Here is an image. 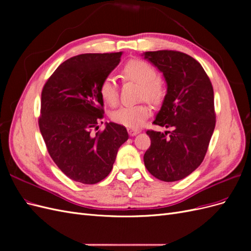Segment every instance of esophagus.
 <instances>
[{
    "instance_id": "34e87169",
    "label": "esophagus",
    "mask_w": 251,
    "mask_h": 251,
    "mask_svg": "<svg viewBox=\"0 0 251 251\" xmlns=\"http://www.w3.org/2000/svg\"><path fill=\"white\" fill-rule=\"evenodd\" d=\"M127 132L131 136H135L136 134H138L140 131L137 130V128H127Z\"/></svg>"
}]
</instances>
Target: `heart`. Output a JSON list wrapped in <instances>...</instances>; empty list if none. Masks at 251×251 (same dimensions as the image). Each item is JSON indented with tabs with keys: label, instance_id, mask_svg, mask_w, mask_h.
Segmentation results:
<instances>
[{
	"label": "heart",
	"instance_id": "1",
	"mask_svg": "<svg viewBox=\"0 0 251 251\" xmlns=\"http://www.w3.org/2000/svg\"><path fill=\"white\" fill-rule=\"evenodd\" d=\"M121 73L126 79L141 83L140 96L153 103H159L164 97V87L160 79L156 78L154 67L142 59H130L124 65ZM102 100L109 105L118 102L119 92L117 82L113 76L108 75L98 87ZM151 109L148 104L140 103L135 105H124L112 113V119L116 124L127 128H137L143 126L150 116Z\"/></svg>",
	"mask_w": 251,
	"mask_h": 251
}]
</instances>
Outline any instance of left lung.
I'll list each match as a JSON object with an SVG mask.
<instances>
[{"mask_svg":"<svg viewBox=\"0 0 251 251\" xmlns=\"http://www.w3.org/2000/svg\"><path fill=\"white\" fill-rule=\"evenodd\" d=\"M144 58L160 70L168 92L154 125L173 127L164 133L148 130L151 147L144 165L161 181L187 177L202 163L216 126L214 89L198 60L183 52H143Z\"/></svg>","mask_w":251,"mask_h":251,"instance_id":"left-lung-1","label":"left lung"}]
</instances>
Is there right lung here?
Listing matches in <instances>:
<instances>
[{
    "label": "right lung",
    "instance_id": "obj_1",
    "mask_svg": "<svg viewBox=\"0 0 251 251\" xmlns=\"http://www.w3.org/2000/svg\"><path fill=\"white\" fill-rule=\"evenodd\" d=\"M123 52L86 53L60 64L42 90L39 126L52 160L67 177L95 184L111 173L128 134L107 124L103 131L100 81L114 70Z\"/></svg>",
    "mask_w": 251,
    "mask_h": 251
}]
</instances>
